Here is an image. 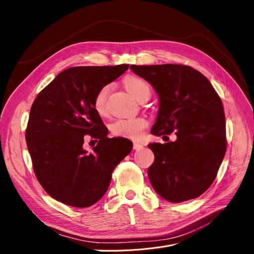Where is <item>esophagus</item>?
I'll return each mask as SVG.
<instances>
[{
  "instance_id": "esophagus-1",
  "label": "esophagus",
  "mask_w": 254,
  "mask_h": 254,
  "mask_svg": "<svg viewBox=\"0 0 254 254\" xmlns=\"http://www.w3.org/2000/svg\"><path fill=\"white\" fill-rule=\"evenodd\" d=\"M143 148V145L142 144H140V143H133V149L134 150H140V149H142Z\"/></svg>"
}]
</instances>
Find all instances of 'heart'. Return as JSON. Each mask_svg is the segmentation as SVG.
Wrapping results in <instances>:
<instances>
[{
    "label": "heart",
    "instance_id": "b5f03b06",
    "mask_svg": "<svg viewBox=\"0 0 254 254\" xmlns=\"http://www.w3.org/2000/svg\"><path fill=\"white\" fill-rule=\"evenodd\" d=\"M125 87L127 91L131 94L136 101L146 95L150 96V87L147 81L136 76H129L125 80ZM110 92V86L106 84L97 91L94 97L93 106L95 111L104 115L107 112V97ZM147 127V121L143 118H131V119H120L117 120L110 127L111 132L115 136L126 137L130 140H139L143 134L144 129Z\"/></svg>",
    "mask_w": 254,
    "mask_h": 254
}]
</instances>
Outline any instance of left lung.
<instances>
[{
    "instance_id": "8db88e82",
    "label": "left lung",
    "mask_w": 254,
    "mask_h": 254,
    "mask_svg": "<svg viewBox=\"0 0 254 254\" xmlns=\"http://www.w3.org/2000/svg\"><path fill=\"white\" fill-rule=\"evenodd\" d=\"M130 68L159 96L150 132L177 135L175 142L148 144L155 155L148 168L152 188L171 202L199 197L216 178L227 149L220 97L205 76L189 65L132 64Z\"/></svg>"
}]
</instances>
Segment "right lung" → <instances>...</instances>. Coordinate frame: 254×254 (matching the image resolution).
<instances>
[{"label": "right lung", "instance_id": "add662e5", "mask_svg": "<svg viewBox=\"0 0 254 254\" xmlns=\"http://www.w3.org/2000/svg\"><path fill=\"white\" fill-rule=\"evenodd\" d=\"M115 66H74L59 73L30 108L25 139L34 172L44 190L75 207L93 205L109 188L112 172L132 150L125 137L107 136L95 111L97 91L128 70ZM99 139L93 152L84 135Z\"/></svg>", "mask_w": 254, "mask_h": 254}]
</instances>
